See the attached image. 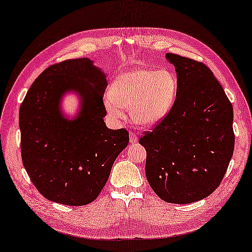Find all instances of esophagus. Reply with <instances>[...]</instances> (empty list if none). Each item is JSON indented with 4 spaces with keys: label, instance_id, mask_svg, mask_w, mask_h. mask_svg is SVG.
<instances>
[{
    "label": "esophagus",
    "instance_id": "esophagus-1",
    "mask_svg": "<svg viewBox=\"0 0 252 252\" xmlns=\"http://www.w3.org/2000/svg\"><path fill=\"white\" fill-rule=\"evenodd\" d=\"M129 142H130V144H136L138 142L137 135L133 133V131H130V133H129Z\"/></svg>",
    "mask_w": 252,
    "mask_h": 252
}]
</instances>
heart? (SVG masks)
I'll return each mask as SVG.
<instances>
[{
	"mask_svg": "<svg viewBox=\"0 0 252 252\" xmlns=\"http://www.w3.org/2000/svg\"><path fill=\"white\" fill-rule=\"evenodd\" d=\"M177 93L178 78L171 68L135 67L115 78L105 107L115 118L129 110L138 126L152 127L169 114Z\"/></svg>",
	"mask_w": 252,
	"mask_h": 252,
	"instance_id": "heart-1",
	"label": "heart"
}]
</instances>
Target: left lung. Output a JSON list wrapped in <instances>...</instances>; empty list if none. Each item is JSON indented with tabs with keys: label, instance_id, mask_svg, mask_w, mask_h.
Returning a JSON list of instances; mask_svg holds the SVG:
<instances>
[{
	"label": "left lung",
	"instance_id": "left-lung-1",
	"mask_svg": "<svg viewBox=\"0 0 252 252\" xmlns=\"http://www.w3.org/2000/svg\"><path fill=\"white\" fill-rule=\"evenodd\" d=\"M178 93L169 114L139 144L153 190L171 204H190L213 193L230 161L233 108L222 86L200 62L167 53Z\"/></svg>",
	"mask_w": 252,
	"mask_h": 252
}]
</instances>
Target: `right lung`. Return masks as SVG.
Instances as JSON below:
<instances>
[{"label": "right lung", "mask_w": 252, "mask_h": 252, "mask_svg": "<svg viewBox=\"0 0 252 252\" xmlns=\"http://www.w3.org/2000/svg\"><path fill=\"white\" fill-rule=\"evenodd\" d=\"M106 87L105 73L88 57L50 66L30 87L20 108L22 160L46 199L67 206L94 201L128 145L126 129H109L104 122ZM67 94L80 101L73 115L61 106Z\"/></svg>", "instance_id": "1"}]
</instances>
